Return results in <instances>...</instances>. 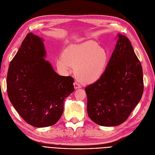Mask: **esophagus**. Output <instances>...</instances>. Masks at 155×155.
I'll return each instance as SVG.
<instances>
[{
	"label": "esophagus",
	"instance_id": "esophagus-1",
	"mask_svg": "<svg viewBox=\"0 0 155 155\" xmlns=\"http://www.w3.org/2000/svg\"><path fill=\"white\" fill-rule=\"evenodd\" d=\"M74 88H75V89H78V88H80L81 87L80 86L79 84L78 83V82H74Z\"/></svg>",
	"mask_w": 155,
	"mask_h": 155
}]
</instances>
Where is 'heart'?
<instances>
[{"label": "heart", "mask_w": 155, "mask_h": 155, "mask_svg": "<svg viewBox=\"0 0 155 155\" xmlns=\"http://www.w3.org/2000/svg\"><path fill=\"white\" fill-rule=\"evenodd\" d=\"M109 61L105 49L94 41H86L69 45L63 55L56 60V67L61 72L67 74L75 66L76 77L84 83H93L104 74Z\"/></svg>", "instance_id": "1"}]
</instances>
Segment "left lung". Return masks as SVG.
I'll use <instances>...</instances> for the list:
<instances>
[{
  "instance_id": "1",
  "label": "left lung",
  "mask_w": 155,
  "mask_h": 155,
  "mask_svg": "<svg viewBox=\"0 0 155 155\" xmlns=\"http://www.w3.org/2000/svg\"><path fill=\"white\" fill-rule=\"evenodd\" d=\"M115 49L105 72L85 88L87 113L95 123L116 126L128 118L143 91L141 63L129 39L117 34Z\"/></svg>"
}]
</instances>
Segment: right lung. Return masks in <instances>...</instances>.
<instances>
[{
    "instance_id": "obj_1",
    "label": "right lung",
    "mask_w": 155,
    "mask_h": 155,
    "mask_svg": "<svg viewBox=\"0 0 155 155\" xmlns=\"http://www.w3.org/2000/svg\"><path fill=\"white\" fill-rule=\"evenodd\" d=\"M46 56L44 39L29 33L11 61L7 76L10 102L26 122L36 127L56 124L64 101L74 91V79L58 75Z\"/></svg>"
}]
</instances>
